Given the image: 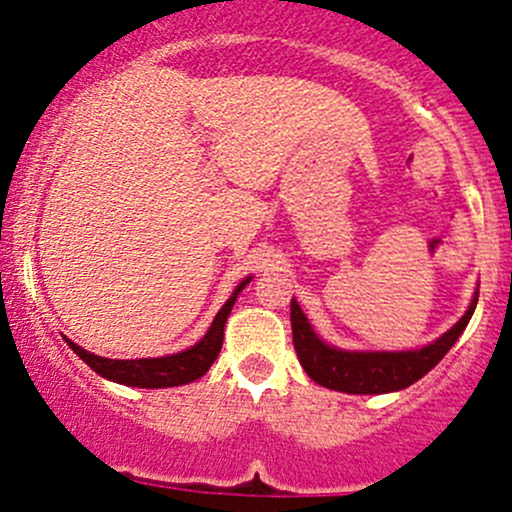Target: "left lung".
I'll return each mask as SVG.
<instances>
[{"instance_id": "obj_1", "label": "left lung", "mask_w": 512, "mask_h": 512, "mask_svg": "<svg viewBox=\"0 0 512 512\" xmlns=\"http://www.w3.org/2000/svg\"><path fill=\"white\" fill-rule=\"evenodd\" d=\"M475 304H478V294L472 299L467 314L452 326L450 332L415 352H342V349L321 342L299 304L291 301V334H294L296 357L306 374L321 387L349 394L397 392V389L410 387L417 379L425 377L450 352V347L470 321Z\"/></svg>"}]
</instances>
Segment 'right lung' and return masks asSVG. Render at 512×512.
<instances>
[{
    "mask_svg": "<svg viewBox=\"0 0 512 512\" xmlns=\"http://www.w3.org/2000/svg\"><path fill=\"white\" fill-rule=\"evenodd\" d=\"M248 281H251V276L236 286L231 299L223 304V309L218 311L216 319H213L206 337H203L196 347L186 349V352H180V354H170V357H158V359H105V357H97V354L85 352V349L77 347V344L70 342V339H65V342L70 344L72 352H75L87 367L95 369L100 377L113 379V382L128 384V387H148V389L188 384L193 382V379L203 377V374L211 369V364L216 362L223 344V326H226L228 314H231L233 304H236V296L241 294V289L248 284Z\"/></svg>",
    "mask_w": 512,
    "mask_h": 512,
    "instance_id": "1",
    "label": "right lung"
}]
</instances>
